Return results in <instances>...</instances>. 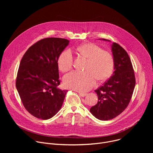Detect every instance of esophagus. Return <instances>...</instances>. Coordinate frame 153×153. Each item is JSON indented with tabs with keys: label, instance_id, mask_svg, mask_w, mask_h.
Masks as SVG:
<instances>
[{
	"label": "esophagus",
	"instance_id": "34e87169",
	"mask_svg": "<svg viewBox=\"0 0 153 153\" xmlns=\"http://www.w3.org/2000/svg\"><path fill=\"white\" fill-rule=\"evenodd\" d=\"M79 94L81 97H85L86 96V93H80V92H79Z\"/></svg>",
	"mask_w": 153,
	"mask_h": 153
}]
</instances>
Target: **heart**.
Returning <instances> with one entry per match:
<instances>
[{
	"label": "heart",
	"instance_id": "1",
	"mask_svg": "<svg viewBox=\"0 0 153 153\" xmlns=\"http://www.w3.org/2000/svg\"><path fill=\"white\" fill-rule=\"evenodd\" d=\"M77 53L87 59L85 71H74L65 75L63 83L68 88L79 92H85L91 89L96 79L103 81L112 74L114 59L108 51L101 50L91 43H85L77 47ZM59 70L67 72L73 68V56L70 50L63 51L57 59Z\"/></svg>",
	"mask_w": 153,
	"mask_h": 153
}]
</instances>
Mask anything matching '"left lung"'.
<instances>
[{
	"instance_id": "left-lung-1",
	"label": "left lung",
	"mask_w": 153,
	"mask_h": 153,
	"mask_svg": "<svg viewBox=\"0 0 153 153\" xmlns=\"http://www.w3.org/2000/svg\"><path fill=\"white\" fill-rule=\"evenodd\" d=\"M103 40H110L102 39ZM114 59L113 75L95 92L98 96L91 113L100 120H108L119 116L128 106L136 85L133 65L126 51L117 43L111 44Z\"/></svg>"
}]
</instances>
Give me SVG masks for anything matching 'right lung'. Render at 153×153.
I'll list each match as a JSON object with an SVG mask.
<instances>
[{"label": "right lung", "mask_w": 153, "mask_h": 153, "mask_svg": "<svg viewBox=\"0 0 153 153\" xmlns=\"http://www.w3.org/2000/svg\"><path fill=\"white\" fill-rule=\"evenodd\" d=\"M69 42L62 38L43 39L30 47L20 61L16 88L25 108L38 119L53 117L62 106L68 91L57 88V59Z\"/></svg>", "instance_id": "add662e5"}]
</instances>
